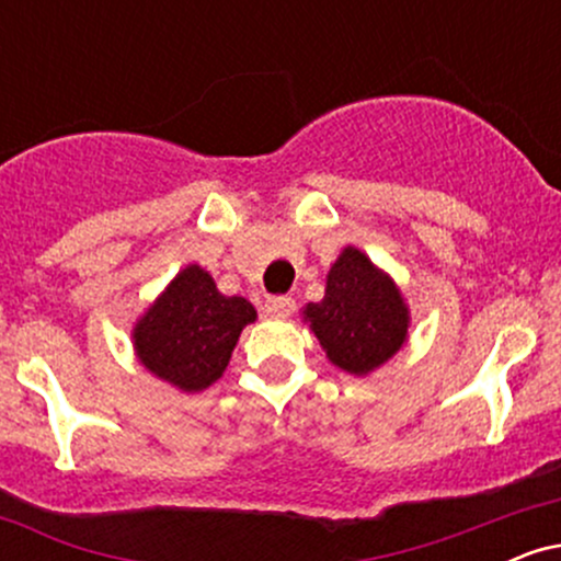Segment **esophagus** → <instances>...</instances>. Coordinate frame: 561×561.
<instances>
[{"label":"esophagus","instance_id":"esophagus-1","mask_svg":"<svg viewBox=\"0 0 561 561\" xmlns=\"http://www.w3.org/2000/svg\"><path fill=\"white\" fill-rule=\"evenodd\" d=\"M263 311H266L272 319H287V317H293L295 300L287 298V295H279V298H268L266 306H263Z\"/></svg>","mask_w":561,"mask_h":561}]
</instances>
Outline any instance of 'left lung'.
<instances>
[{
  "label": "left lung",
  "mask_w": 561,
  "mask_h": 561,
  "mask_svg": "<svg viewBox=\"0 0 561 561\" xmlns=\"http://www.w3.org/2000/svg\"><path fill=\"white\" fill-rule=\"evenodd\" d=\"M306 321L330 362L351 375H369L403 345L409 308L401 293L362 250L345 248L327 276L321 302H308Z\"/></svg>",
  "instance_id": "obj_1"
}]
</instances>
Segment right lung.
Returning <instances> with one entry per match:
<instances>
[{"instance_id": "obj_1", "label": "right lung", "mask_w": 561, "mask_h": 561, "mask_svg": "<svg viewBox=\"0 0 561 561\" xmlns=\"http://www.w3.org/2000/svg\"><path fill=\"white\" fill-rule=\"evenodd\" d=\"M255 308L227 298L199 266H186L134 330L139 362L184 392L205 390L227 369Z\"/></svg>"}]
</instances>
